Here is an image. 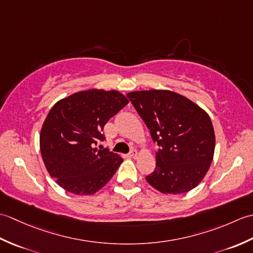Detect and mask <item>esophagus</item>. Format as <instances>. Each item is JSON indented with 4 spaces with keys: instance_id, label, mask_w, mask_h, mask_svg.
<instances>
[{
    "instance_id": "esophagus-1",
    "label": "esophagus",
    "mask_w": 253,
    "mask_h": 253,
    "mask_svg": "<svg viewBox=\"0 0 253 253\" xmlns=\"http://www.w3.org/2000/svg\"><path fill=\"white\" fill-rule=\"evenodd\" d=\"M129 157H130V158H133V159H136V158L138 157V152L136 151V150H131L130 153H129Z\"/></svg>"
}]
</instances>
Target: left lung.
I'll list each match as a JSON object with an SVG mask.
<instances>
[{
    "label": "left lung",
    "mask_w": 253,
    "mask_h": 253,
    "mask_svg": "<svg viewBox=\"0 0 253 253\" xmlns=\"http://www.w3.org/2000/svg\"><path fill=\"white\" fill-rule=\"evenodd\" d=\"M160 147L147 181L162 193L178 195L200 184L213 161L215 133L211 118L186 96L169 90L126 94Z\"/></svg>",
    "instance_id": "obj_1"
}]
</instances>
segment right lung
<instances>
[{
    "label": "right lung",
    "mask_w": 253,
    "mask_h": 253,
    "mask_svg": "<svg viewBox=\"0 0 253 253\" xmlns=\"http://www.w3.org/2000/svg\"><path fill=\"white\" fill-rule=\"evenodd\" d=\"M116 90L89 89L53 105L42 125L40 150L50 176L63 189L79 196L104 187L123 163L107 149L96 148L111 117L128 104Z\"/></svg>",
    "instance_id": "1"
}]
</instances>
